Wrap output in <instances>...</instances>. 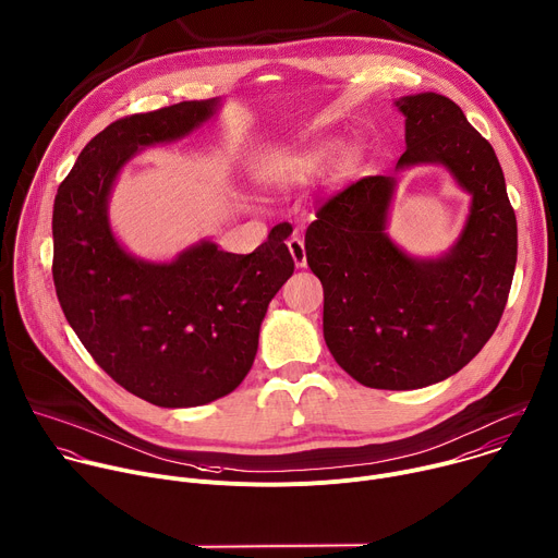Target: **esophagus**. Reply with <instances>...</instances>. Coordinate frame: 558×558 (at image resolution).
<instances>
[{"instance_id":"34e87169","label":"esophagus","mask_w":558,"mask_h":558,"mask_svg":"<svg viewBox=\"0 0 558 558\" xmlns=\"http://www.w3.org/2000/svg\"><path fill=\"white\" fill-rule=\"evenodd\" d=\"M288 251H290V255H292V259H294V264H296V268H305L307 266V257H305V244H303V240L301 238H290L288 240Z\"/></svg>"}]
</instances>
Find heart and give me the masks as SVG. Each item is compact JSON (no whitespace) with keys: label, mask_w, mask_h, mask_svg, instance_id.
<instances>
[{"label":"heart","mask_w":558,"mask_h":558,"mask_svg":"<svg viewBox=\"0 0 558 558\" xmlns=\"http://www.w3.org/2000/svg\"><path fill=\"white\" fill-rule=\"evenodd\" d=\"M339 151H341L339 141H323L296 156L270 160L264 173L275 182H301L314 175L316 171H320V167H325V162H329Z\"/></svg>","instance_id":"b5f03b06"}]
</instances>
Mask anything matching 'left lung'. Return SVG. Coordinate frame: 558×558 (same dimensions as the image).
Returning a JSON list of instances; mask_svg holds the SVG:
<instances>
[{"label":"left lung","instance_id":"1","mask_svg":"<svg viewBox=\"0 0 558 558\" xmlns=\"http://www.w3.org/2000/svg\"><path fill=\"white\" fill-rule=\"evenodd\" d=\"M407 151L396 172L444 166L472 195L465 229L437 258H415L387 235L393 175H369L331 197L305 233L323 283V337L354 380L420 389L447 380L488 343L517 266V217L486 138L451 98L420 92L393 100Z\"/></svg>","mask_w":558,"mask_h":558}]
</instances>
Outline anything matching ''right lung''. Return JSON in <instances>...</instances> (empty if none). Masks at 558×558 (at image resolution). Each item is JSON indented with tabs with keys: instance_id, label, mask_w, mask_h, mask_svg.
<instances>
[{
	"instance_id": "right-lung-1",
	"label": "right lung",
	"mask_w": 558,
	"mask_h": 558,
	"mask_svg": "<svg viewBox=\"0 0 558 558\" xmlns=\"http://www.w3.org/2000/svg\"><path fill=\"white\" fill-rule=\"evenodd\" d=\"M219 107L221 98L182 100L111 123L54 197L52 277L70 327L121 387L167 409L208 404L240 387L268 303L294 272L281 225L251 255L199 240L169 262L132 255L109 225L123 167L193 134Z\"/></svg>"
}]
</instances>
